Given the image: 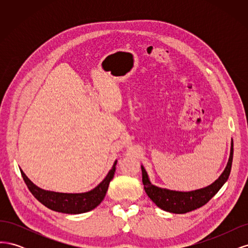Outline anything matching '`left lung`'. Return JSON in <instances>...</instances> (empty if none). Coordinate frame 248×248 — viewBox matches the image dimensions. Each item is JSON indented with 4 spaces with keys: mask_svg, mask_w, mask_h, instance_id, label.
Returning a JSON list of instances; mask_svg holds the SVG:
<instances>
[{
    "mask_svg": "<svg viewBox=\"0 0 248 248\" xmlns=\"http://www.w3.org/2000/svg\"><path fill=\"white\" fill-rule=\"evenodd\" d=\"M232 147H234V145H232V140L229 161L219 178L215 180L211 185L192 191H176L167 188H161V187L153 185L150 182V179L145 168L141 166L142 184H144L146 193L152 200L154 204H156L157 207L170 213L183 214L201 208L202 206L207 204L218 192L222 185L229 179L232 169V154H234V148Z\"/></svg>",
    "mask_w": 248,
    "mask_h": 248,
    "instance_id": "8db88e82",
    "label": "left lung"
}]
</instances>
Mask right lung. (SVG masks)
<instances>
[{"label":"right lung","mask_w":248,"mask_h":248,"mask_svg":"<svg viewBox=\"0 0 248 248\" xmlns=\"http://www.w3.org/2000/svg\"><path fill=\"white\" fill-rule=\"evenodd\" d=\"M117 160L109 170L107 177L97 185L95 188L87 192L81 193H63L44 190L35 185L20 169L22 179L27 184L29 190L38 200L42 205L47 207L52 211L66 213V214H80L89 212L95 209L106 197L109 182L114 178L116 171Z\"/></svg>","instance_id":"obj_1"}]
</instances>
